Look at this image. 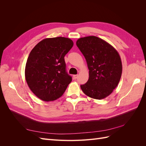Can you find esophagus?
Here are the masks:
<instances>
[{"instance_id": "34e87169", "label": "esophagus", "mask_w": 146, "mask_h": 146, "mask_svg": "<svg viewBox=\"0 0 146 146\" xmlns=\"http://www.w3.org/2000/svg\"><path fill=\"white\" fill-rule=\"evenodd\" d=\"M77 77H78V75H74V76H73L74 79H77Z\"/></svg>"}]
</instances>
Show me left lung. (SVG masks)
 <instances>
[{
    "label": "left lung",
    "instance_id": "left-lung-1",
    "mask_svg": "<svg viewBox=\"0 0 146 146\" xmlns=\"http://www.w3.org/2000/svg\"><path fill=\"white\" fill-rule=\"evenodd\" d=\"M76 44L86 59L89 79L80 85L91 98L103 99L112 93L122 75V66L118 52L104 39L94 36L79 38Z\"/></svg>",
    "mask_w": 146,
    "mask_h": 146
}]
</instances>
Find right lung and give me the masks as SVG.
Masks as SVG:
<instances>
[{
  "mask_svg": "<svg viewBox=\"0 0 146 146\" xmlns=\"http://www.w3.org/2000/svg\"><path fill=\"white\" fill-rule=\"evenodd\" d=\"M73 45L68 38H46L30 52L25 65V80L39 99L46 102L58 99L71 82L64 57Z\"/></svg>",
  "mask_w": 146,
  "mask_h": 146,
  "instance_id": "add662e5",
  "label": "right lung"
}]
</instances>
